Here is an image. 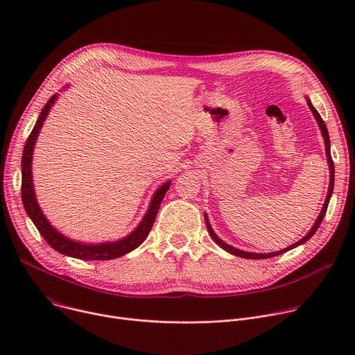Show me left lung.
<instances>
[{
  "instance_id": "obj_1",
  "label": "left lung",
  "mask_w": 355,
  "mask_h": 355,
  "mask_svg": "<svg viewBox=\"0 0 355 355\" xmlns=\"http://www.w3.org/2000/svg\"><path fill=\"white\" fill-rule=\"evenodd\" d=\"M306 103H308V107H309V110L312 111V114H313V116H315V119H316V122H318V125H319V129H320V132H322V136H323V140H324V147H326L327 164H329V170H330L329 191H327V195H326V199H324L323 208H322V211H320V214H319L318 219L315 220V223H313L312 229L306 233V236H305V237H302L299 241H296V243L291 244L289 247H286V248H284V250H278V251H274V252H250V251L239 250V248H236V247H233V245H230V244L225 243V241H223V240H222V239H220V237L214 232V229H212V226H211V223H209V218H208V215H207V214H204V215H205L207 227H208V232H209L211 237L215 240V243H216L218 245H220L223 250H226L227 252H230V254H233V256H237V257H241V259H250V260H261V259H270V257L279 256V254H282V252L289 251V250H292V248H295V247H297V245L303 244L305 241H308V240H309V239L316 233V230L319 229V226H320V223H322V220H323V218H324V215H326V211H327V207H329V202H330V198H331V193H333V188H334V164H333L331 153H330V137H329V132H327V128H326V125H324V122H323L322 116L319 115V112L316 111V108L312 105L311 99H309L308 96H306Z\"/></svg>"
}]
</instances>
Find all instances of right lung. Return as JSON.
<instances>
[{
    "mask_svg": "<svg viewBox=\"0 0 355 355\" xmlns=\"http://www.w3.org/2000/svg\"><path fill=\"white\" fill-rule=\"evenodd\" d=\"M58 98H59V94H55L50 96V99L43 107V110H42V112H40V115H39L26 143H25V147H24L22 164H21V168H22L21 192H22L24 208H25L28 216L31 218V220L33 222V225L36 226V229L39 230V233L42 234V237L46 240V243L50 247H53L56 251H59L60 254H64V256H69L73 259H80V260H114V259L122 257V256L128 254V252L133 251L135 248H137L144 241L147 234L150 233L151 226H153V223L156 220L162 200L171 185V181L168 180L167 182H164L163 185H160L156 189L153 196H151L148 209L146 211L143 219L136 226V229L133 232H130L128 236H125L116 241H105V243H96V244L83 243V241L69 239L67 236L60 233L55 226H52V223L47 220L44 214L42 212L37 200H36L35 187H33V180H32L33 148H35L39 132L43 126V122L47 118L50 110H52Z\"/></svg>",
    "mask_w": 355,
    "mask_h": 355,
    "instance_id": "obj_1",
    "label": "right lung"
}]
</instances>
